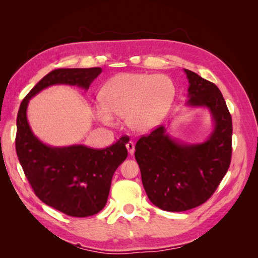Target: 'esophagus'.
<instances>
[{"mask_svg": "<svg viewBox=\"0 0 258 258\" xmlns=\"http://www.w3.org/2000/svg\"><path fill=\"white\" fill-rule=\"evenodd\" d=\"M126 147H127V150H128V152H129L130 155H132V154L135 153V144H134V142H132V141H129V142L126 144Z\"/></svg>", "mask_w": 258, "mask_h": 258, "instance_id": "esophagus-1", "label": "esophagus"}]
</instances>
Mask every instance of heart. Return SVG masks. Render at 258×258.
Here are the masks:
<instances>
[{
    "label": "heart",
    "mask_w": 258,
    "mask_h": 258,
    "mask_svg": "<svg viewBox=\"0 0 258 258\" xmlns=\"http://www.w3.org/2000/svg\"><path fill=\"white\" fill-rule=\"evenodd\" d=\"M175 95V85L166 75L121 73L105 84L102 101L93 112L98 120L108 126L115 123L116 116L124 117L129 129L145 134L165 118Z\"/></svg>",
    "instance_id": "1"
}]
</instances>
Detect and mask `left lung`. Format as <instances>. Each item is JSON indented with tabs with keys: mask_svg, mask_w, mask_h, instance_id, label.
I'll return each mask as SVG.
<instances>
[{
	"mask_svg": "<svg viewBox=\"0 0 258 258\" xmlns=\"http://www.w3.org/2000/svg\"><path fill=\"white\" fill-rule=\"evenodd\" d=\"M188 107H207L214 128L205 142L190 144L172 139L160 126L136 145L147 197L161 210L182 212L196 208L212 196L231 160V115L221 90L189 70Z\"/></svg>",
	"mask_w": 258,
	"mask_h": 258,
	"instance_id": "obj_1",
	"label": "left lung"
}]
</instances>
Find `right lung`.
Returning a JSON list of instances; mask_svg holds the SVG:
<instances>
[{
  "label": "right lung",
  "instance_id": "add662e5",
  "mask_svg": "<svg viewBox=\"0 0 258 258\" xmlns=\"http://www.w3.org/2000/svg\"><path fill=\"white\" fill-rule=\"evenodd\" d=\"M101 72V68L53 70L22 100L17 115L16 152L31 187L44 204L70 216H90L104 208L113 174L128 156V140L120 138L103 150L46 145L31 130L27 108L31 98L52 85L88 90Z\"/></svg>",
  "mask_w": 258,
  "mask_h": 258
}]
</instances>
